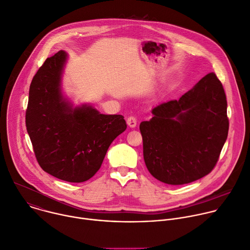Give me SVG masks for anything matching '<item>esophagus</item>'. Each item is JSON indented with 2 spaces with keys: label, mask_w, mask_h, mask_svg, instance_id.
<instances>
[{
  "label": "esophagus",
  "mask_w": 250,
  "mask_h": 250,
  "mask_svg": "<svg viewBox=\"0 0 250 250\" xmlns=\"http://www.w3.org/2000/svg\"><path fill=\"white\" fill-rule=\"evenodd\" d=\"M127 124L131 128H135L137 126V118L134 116H130L127 118Z\"/></svg>",
  "instance_id": "obj_1"
}]
</instances>
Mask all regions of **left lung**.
I'll list each match as a JSON object with an SVG mask.
<instances>
[{
  "instance_id": "obj_1",
  "label": "left lung",
  "mask_w": 250,
  "mask_h": 250,
  "mask_svg": "<svg viewBox=\"0 0 250 250\" xmlns=\"http://www.w3.org/2000/svg\"><path fill=\"white\" fill-rule=\"evenodd\" d=\"M227 106L222 83L209 73L178 101L153 108V118L140 124L149 173L170 185L209 174L228 138Z\"/></svg>"
}]
</instances>
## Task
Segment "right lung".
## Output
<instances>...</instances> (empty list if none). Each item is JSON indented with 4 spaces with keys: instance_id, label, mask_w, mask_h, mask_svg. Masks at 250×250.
<instances>
[{
    "instance_id": "obj_1",
    "label": "right lung",
    "mask_w": 250,
    "mask_h": 250,
    "mask_svg": "<svg viewBox=\"0 0 250 250\" xmlns=\"http://www.w3.org/2000/svg\"><path fill=\"white\" fill-rule=\"evenodd\" d=\"M67 58L61 50L33 77L25 124L41 168L64 181L83 182L101 168L110 144L127 125L122 115L102 114L88 104L73 107L61 88Z\"/></svg>"
}]
</instances>
